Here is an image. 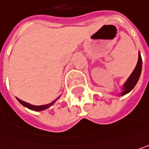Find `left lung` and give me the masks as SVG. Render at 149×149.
Here are the masks:
<instances>
[{"mask_svg": "<svg viewBox=\"0 0 149 149\" xmlns=\"http://www.w3.org/2000/svg\"><path fill=\"white\" fill-rule=\"evenodd\" d=\"M141 68H142V58H141L140 54H139V60H138L136 68H134L133 72L132 73L130 77L127 79V81H125V84L123 86V91L121 92L122 96L127 94L135 87L141 74Z\"/></svg>", "mask_w": 149, "mask_h": 149, "instance_id": "1", "label": "left lung"}]
</instances>
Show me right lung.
I'll return each mask as SVG.
<instances>
[{
    "label": "right lung",
    "instance_id": "1",
    "mask_svg": "<svg viewBox=\"0 0 149 149\" xmlns=\"http://www.w3.org/2000/svg\"><path fill=\"white\" fill-rule=\"evenodd\" d=\"M17 100H18L22 105H23L24 107H27V108H29V109H31V110H34V111H42V110L47 109V108H49V107L52 106V105L56 102L57 100H55L54 101H52V102L49 103V104L42 105V106H33V105H31V104H29V103H26V102H25V101H23V100H18V99H17Z\"/></svg>",
    "mask_w": 149,
    "mask_h": 149
}]
</instances>
